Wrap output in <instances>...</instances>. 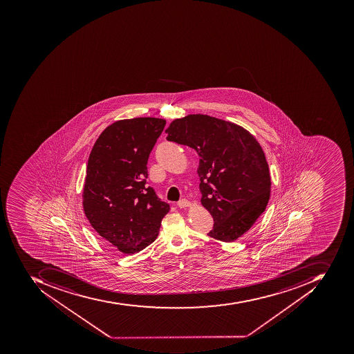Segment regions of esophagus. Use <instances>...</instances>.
<instances>
[{"label":"esophagus","instance_id":"1","mask_svg":"<svg viewBox=\"0 0 354 354\" xmlns=\"http://www.w3.org/2000/svg\"><path fill=\"white\" fill-rule=\"evenodd\" d=\"M178 208H187V207H191V203L186 201V199H182V201H178Z\"/></svg>","mask_w":354,"mask_h":354}]
</instances>
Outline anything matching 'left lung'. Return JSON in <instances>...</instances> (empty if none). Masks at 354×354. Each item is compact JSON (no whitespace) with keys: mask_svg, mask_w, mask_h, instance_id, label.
<instances>
[{"mask_svg":"<svg viewBox=\"0 0 354 354\" xmlns=\"http://www.w3.org/2000/svg\"><path fill=\"white\" fill-rule=\"evenodd\" d=\"M167 140L198 153L201 205L214 218L208 236L224 243L239 239L263 214L271 195V176L257 138L243 127L193 113L176 119Z\"/></svg>","mask_w":354,"mask_h":354,"instance_id":"8db88e82","label":"left lung"}]
</instances>
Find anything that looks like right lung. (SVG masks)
I'll return each mask as SVG.
<instances>
[{"instance_id": "1", "label": "right lung", "mask_w": 354, "mask_h": 354, "mask_svg": "<svg viewBox=\"0 0 354 354\" xmlns=\"http://www.w3.org/2000/svg\"><path fill=\"white\" fill-rule=\"evenodd\" d=\"M166 120L123 119L108 126L94 144L83 186V210L109 246L133 254L159 234L170 206L146 185L148 157Z\"/></svg>"}]
</instances>
